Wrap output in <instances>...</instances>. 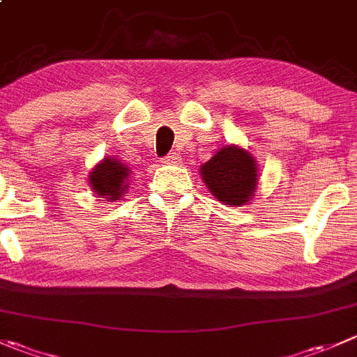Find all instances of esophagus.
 I'll list each match as a JSON object with an SVG mask.
<instances>
[{"label":"esophagus","mask_w":357,"mask_h":357,"mask_svg":"<svg viewBox=\"0 0 357 357\" xmlns=\"http://www.w3.org/2000/svg\"><path fill=\"white\" fill-rule=\"evenodd\" d=\"M162 162H164V164H178L179 155L178 153H169L167 157L162 158Z\"/></svg>","instance_id":"34e87169"}]
</instances>
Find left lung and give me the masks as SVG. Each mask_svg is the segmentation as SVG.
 <instances>
[{
  "label": "left lung",
  "instance_id": "8db88e82",
  "mask_svg": "<svg viewBox=\"0 0 357 357\" xmlns=\"http://www.w3.org/2000/svg\"><path fill=\"white\" fill-rule=\"evenodd\" d=\"M200 174L218 200L242 206L256 190V164L248 151L237 146L221 148L200 167Z\"/></svg>",
  "mask_w": 357,
  "mask_h": 357
}]
</instances>
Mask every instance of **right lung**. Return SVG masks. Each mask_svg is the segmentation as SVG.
<instances>
[{"label": "right lung", "instance_id": "1", "mask_svg": "<svg viewBox=\"0 0 357 357\" xmlns=\"http://www.w3.org/2000/svg\"><path fill=\"white\" fill-rule=\"evenodd\" d=\"M91 186L102 199L119 200L123 195L129 181V167L115 158H105L91 172Z\"/></svg>", "mask_w": 357, "mask_h": 357}]
</instances>
